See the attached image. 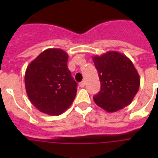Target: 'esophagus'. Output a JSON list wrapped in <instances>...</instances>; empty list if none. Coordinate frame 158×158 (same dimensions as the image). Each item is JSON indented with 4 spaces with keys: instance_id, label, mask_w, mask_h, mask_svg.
<instances>
[{
    "instance_id": "obj_1",
    "label": "esophagus",
    "mask_w": 158,
    "mask_h": 158,
    "mask_svg": "<svg viewBox=\"0 0 158 158\" xmlns=\"http://www.w3.org/2000/svg\"><path fill=\"white\" fill-rule=\"evenodd\" d=\"M79 86L81 87V88H84L85 86V81H82L80 84H79Z\"/></svg>"
}]
</instances>
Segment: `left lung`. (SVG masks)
<instances>
[{
  "mask_svg": "<svg viewBox=\"0 0 158 158\" xmlns=\"http://www.w3.org/2000/svg\"><path fill=\"white\" fill-rule=\"evenodd\" d=\"M101 90L94 97L97 105L115 112L131 103L139 89L140 78L133 62L122 53L110 51L94 56Z\"/></svg>",
  "mask_w": 158,
  "mask_h": 158,
  "instance_id": "left-lung-1",
  "label": "left lung"
}]
</instances>
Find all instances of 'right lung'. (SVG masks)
I'll list each match as a JSON object with an SVG mask.
<instances>
[{
	"label": "right lung",
	"instance_id": "1",
	"mask_svg": "<svg viewBox=\"0 0 158 158\" xmlns=\"http://www.w3.org/2000/svg\"><path fill=\"white\" fill-rule=\"evenodd\" d=\"M68 57L62 49L49 48L38 55L26 69V93L41 112L60 115L75 98L77 83L67 67Z\"/></svg>",
	"mask_w": 158,
	"mask_h": 158
}]
</instances>
